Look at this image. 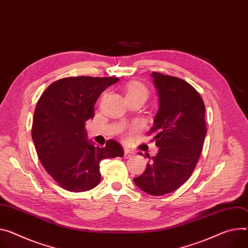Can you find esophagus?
<instances>
[{
    "label": "esophagus",
    "mask_w": 248,
    "mask_h": 248,
    "mask_svg": "<svg viewBox=\"0 0 248 248\" xmlns=\"http://www.w3.org/2000/svg\"><path fill=\"white\" fill-rule=\"evenodd\" d=\"M133 155H134V153H133L131 150H129V149H127V148L124 149V158H125V159L131 158V157H133Z\"/></svg>",
    "instance_id": "esophagus-1"
}]
</instances>
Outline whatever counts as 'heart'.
Here are the masks:
<instances>
[{"instance_id": "1", "label": "heart", "mask_w": 248, "mask_h": 248, "mask_svg": "<svg viewBox=\"0 0 248 248\" xmlns=\"http://www.w3.org/2000/svg\"><path fill=\"white\" fill-rule=\"evenodd\" d=\"M142 96L146 98L148 96V90L147 88L140 82H130L125 87V97H138ZM137 125H133L130 127V130H136Z\"/></svg>"}]
</instances>
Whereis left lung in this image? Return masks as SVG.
<instances>
[{"label": "left lung", "instance_id": "left-lung-1", "mask_svg": "<svg viewBox=\"0 0 248 248\" xmlns=\"http://www.w3.org/2000/svg\"><path fill=\"white\" fill-rule=\"evenodd\" d=\"M151 76L159 109L148 134H155L159 150L133 181L145 193L162 196L181 187L196 168L207 134L206 108L197 90L186 81L158 72Z\"/></svg>", "mask_w": 248, "mask_h": 248}]
</instances>
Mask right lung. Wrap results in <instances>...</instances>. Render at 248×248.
<instances>
[{
  "instance_id": "obj_1",
  "label": "right lung",
  "mask_w": 248,
  "mask_h": 248,
  "mask_svg": "<svg viewBox=\"0 0 248 248\" xmlns=\"http://www.w3.org/2000/svg\"><path fill=\"white\" fill-rule=\"evenodd\" d=\"M117 77H67L50 84L33 115L31 138L42 166L63 189L85 192L101 181L100 162L124 156L123 146L108 140L95 146L87 140L86 122L94 118L100 95Z\"/></svg>"
}]
</instances>
